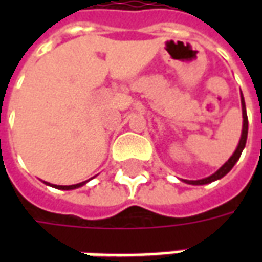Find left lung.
Instances as JSON below:
<instances>
[{
    "mask_svg": "<svg viewBox=\"0 0 262 262\" xmlns=\"http://www.w3.org/2000/svg\"><path fill=\"white\" fill-rule=\"evenodd\" d=\"M242 106H243V133H242V139L238 142V146H237L236 151L233 153L230 159L226 161V164L223 167H220L219 170L214 172L213 176L208 177V178H203V180H198V181H185L187 184H192V185H205V184H209V182H213L216 180H219L222 177H225L229 171L234 167V164L237 163V160L240 159L242 156V151L244 146H246V142H247V133H248V118H247V112H246V103H244V98H243L242 94Z\"/></svg>",
    "mask_w": 262,
    "mask_h": 262,
    "instance_id": "left-lung-1",
    "label": "left lung"
}]
</instances>
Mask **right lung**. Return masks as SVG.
<instances>
[{"mask_svg": "<svg viewBox=\"0 0 262 262\" xmlns=\"http://www.w3.org/2000/svg\"><path fill=\"white\" fill-rule=\"evenodd\" d=\"M85 182H80V184H75V185H54V188H59V189H74L81 185H84Z\"/></svg>", "mask_w": 262, "mask_h": 262, "instance_id": "obj_1", "label": "right lung"}]
</instances>
